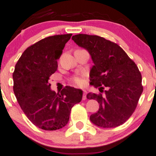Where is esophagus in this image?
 <instances>
[{
	"instance_id": "obj_1",
	"label": "esophagus",
	"mask_w": 156,
	"mask_h": 156,
	"mask_svg": "<svg viewBox=\"0 0 156 156\" xmlns=\"http://www.w3.org/2000/svg\"><path fill=\"white\" fill-rule=\"evenodd\" d=\"M86 96H87V91L85 90H83V100H86Z\"/></svg>"
}]
</instances>
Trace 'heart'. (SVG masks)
<instances>
[{
	"instance_id": "obj_1",
	"label": "heart",
	"mask_w": 156,
	"mask_h": 156,
	"mask_svg": "<svg viewBox=\"0 0 156 156\" xmlns=\"http://www.w3.org/2000/svg\"><path fill=\"white\" fill-rule=\"evenodd\" d=\"M74 82L78 86H83L84 84V78L82 77H75L74 78Z\"/></svg>"
}]
</instances>
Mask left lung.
Masks as SVG:
<instances>
[{
  "instance_id": "8db88e82",
  "label": "left lung",
  "mask_w": 156,
  "mask_h": 156,
  "mask_svg": "<svg viewBox=\"0 0 156 156\" xmlns=\"http://www.w3.org/2000/svg\"><path fill=\"white\" fill-rule=\"evenodd\" d=\"M78 46L89 52L94 65L90 72V84L104 90L89 93L87 98L97 100L100 108L90 116L98 127L119 126L132 115L142 94V75L137 66L117 44L97 35L78 34L72 36Z\"/></svg>"
}]
</instances>
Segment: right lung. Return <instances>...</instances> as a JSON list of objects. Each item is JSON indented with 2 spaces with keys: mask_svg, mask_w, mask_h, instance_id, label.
Segmentation results:
<instances>
[{
  "mask_svg": "<svg viewBox=\"0 0 156 156\" xmlns=\"http://www.w3.org/2000/svg\"><path fill=\"white\" fill-rule=\"evenodd\" d=\"M72 34L45 37L23 52L12 73L16 100L30 122L45 130H56L67 125L71 109L82 99L81 90L66 87L56 94L49 79L58 67Z\"/></svg>",
  "mask_w": 156,
  "mask_h": 156,
  "instance_id": "obj_1",
  "label": "right lung"
}]
</instances>
